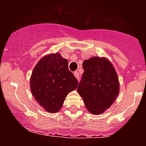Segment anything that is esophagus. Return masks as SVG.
I'll return each mask as SVG.
<instances>
[{
  "mask_svg": "<svg viewBox=\"0 0 146 146\" xmlns=\"http://www.w3.org/2000/svg\"><path fill=\"white\" fill-rule=\"evenodd\" d=\"M74 77H75L77 80L80 79V74H79V73H78V72H74Z\"/></svg>",
  "mask_w": 146,
  "mask_h": 146,
  "instance_id": "obj_1",
  "label": "esophagus"
}]
</instances>
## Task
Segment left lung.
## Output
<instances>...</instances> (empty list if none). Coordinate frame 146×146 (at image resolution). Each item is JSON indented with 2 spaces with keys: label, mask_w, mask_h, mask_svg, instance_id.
I'll list each match as a JSON object with an SVG mask.
<instances>
[{
  "label": "left lung",
  "mask_w": 146,
  "mask_h": 146,
  "mask_svg": "<svg viewBox=\"0 0 146 146\" xmlns=\"http://www.w3.org/2000/svg\"><path fill=\"white\" fill-rule=\"evenodd\" d=\"M82 66L84 73L77 92L91 114H102L110 108L119 94L116 71L108 58L99 56L84 60Z\"/></svg>",
  "instance_id": "left-lung-1"
}]
</instances>
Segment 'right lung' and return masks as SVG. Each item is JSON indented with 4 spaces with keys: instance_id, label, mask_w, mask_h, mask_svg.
<instances>
[{
    "instance_id": "right-lung-1",
    "label": "right lung",
    "mask_w": 146,
    "mask_h": 146,
    "mask_svg": "<svg viewBox=\"0 0 146 146\" xmlns=\"http://www.w3.org/2000/svg\"><path fill=\"white\" fill-rule=\"evenodd\" d=\"M78 81L69 70L68 60L60 53H51L38 60L32 72L30 88L35 100L49 113L61 109L69 93Z\"/></svg>"
}]
</instances>
